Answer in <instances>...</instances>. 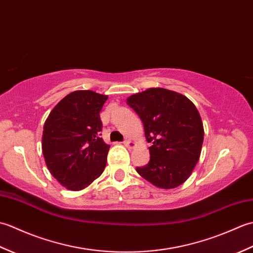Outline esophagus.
<instances>
[{
    "label": "esophagus",
    "instance_id": "1",
    "mask_svg": "<svg viewBox=\"0 0 253 253\" xmlns=\"http://www.w3.org/2000/svg\"><path fill=\"white\" fill-rule=\"evenodd\" d=\"M124 144H125V146L127 148H129V149L135 147V142H133L131 139H125V141H124Z\"/></svg>",
    "mask_w": 253,
    "mask_h": 253
}]
</instances>
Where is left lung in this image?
I'll use <instances>...</instances> for the list:
<instances>
[{
	"instance_id": "left-lung-1",
	"label": "left lung",
	"mask_w": 253,
	"mask_h": 253,
	"mask_svg": "<svg viewBox=\"0 0 253 253\" xmlns=\"http://www.w3.org/2000/svg\"><path fill=\"white\" fill-rule=\"evenodd\" d=\"M126 103L141 118L150 161L138 174L154 186L171 189L185 182L200 158L203 124L195 104L175 91L150 88Z\"/></svg>"
}]
</instances>
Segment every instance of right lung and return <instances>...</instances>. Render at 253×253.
<instances>
[{"mask_svg":"<svg viewBox=\"0 0 253 253\" xmlns=\"http://www.w3.org/2000/svg\"><path fill=\"white\" fill-rule=\"evenodd\" d=\"M107 95L91 90L67 94L47 116L42 152L52 176L69 190H82L103 173L110 146L101 136L100 112Z\"/></svg>","mask_w":253,"mask_h":253,"instance_id":"obj_1","label":"right lung"}]
</instances>
